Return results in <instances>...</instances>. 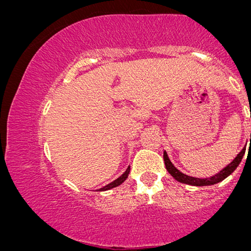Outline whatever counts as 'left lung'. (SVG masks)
I'll return each mask as SVG.
<instances>
[{"label":"left lung","mask_w":251,"mask_h":251,"mask_svg":"<svg viewBox=\"0 0 251 251\" xmlns=\"http://www.w3.org/2000/svg\"><path fill=\"white\" fill-rule=\"evenodd\" d=\"M245 152H246V147L240 151L238 156L233 159V161H231V164H228L226 167H224L220 173H217L216 175L211 176V177H208V178H198V177H192V176L183 174L182 172H179L178 169L172 164V161L169 160L166 151H164V161H165V166H166V169H167V172L177 182L184 183V184H189V185H193V186H206V185L217 184V183H220L223 181V179L226 178L227 176H230L232 173L235 171L240 162H241Z\"/></svg>","instance_id":"obj_1"}]
</instances>
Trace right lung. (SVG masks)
Masks as SVG:
<instances>
[{"label":"right lung","instance_id":"obj_1","mask_svg":"<svg viewBox=\"0 0 251 251\" xmlns=\"http://www.w3.org/2000/svg\"><path fill=\"white\" fill-rule=\"evenodd\" d=\"M129 169H130V167L128 166V167H127V169L125 171V173L123 175H121L119 176L118 178H116L114 182H111V183H109L108 185H105V186H103V188H101L100 189V191H107V190H110V189H114V188H116V186H118V185H121L123 182L125 181V179L128 177V174H129Z\"/></svg>","mask_w":251,"mask_h":251}]
</instances>
